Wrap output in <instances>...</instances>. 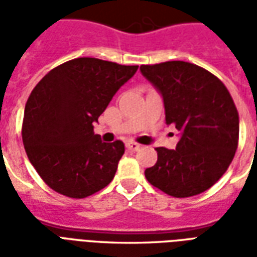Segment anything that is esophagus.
Returning <instances> with one entry per match:
<instances>
[{"instance_id": "obj_1", "label": "esophagus", "mask_w": 257, "mask_h": 257, "mask_svg": "<svg viewBox=\"0 0 257 257\" xmlns=\"http://www.w3.org/2000/svg\"><path fill=\"white\" fill-rule=\"evenodd\" d=\"M140 147H142V146H140L139 143H135V142H129V143H126V149H128V150L138 151Z\"/></svg>"}]
</instances>
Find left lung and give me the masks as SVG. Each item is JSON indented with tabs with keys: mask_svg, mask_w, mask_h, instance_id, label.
Here are the masks:
<instances>
[{
	"mask_svg": "<svg viewBox=\"0 0 257 257\" xmlns=\"http://www.w3.org/2000/svg\"><path fill=\"white\" fill-rule=\"evenodd\" d=\"M140 71L161 93L167 123L180 132L176 150L157 147L158 160L146 179L176 198L204 193L226 172L238 147L239 118L230 92L189 62L143 64Z\"/></svg>",
	"mask_w": 257,
	"mask_h": 257,
	"instance_id": "left-lung-1",
	"label": "left lung"
}]
</instances>
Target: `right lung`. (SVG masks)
<instances>
[{
  "instance_id": "right-lung-1",
  "label": "right lung",
  "mask_w": 257,
  "mask_h": 257,
  "mask_svg": "<svg viewBox=\"0 0 257 257\" xmlns=\"http://www.w3.org/2000/svg\"><path fill=\"white\" fill-rule=\"evenodd\" d=\"M138 67L73 59L33 89L25 108L23 145L31 165L56 193L85 198L112 180L125 146L121 140L101 142L93 122Z\"/></svg>"
}]
</instances>
